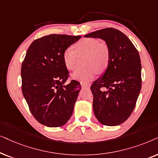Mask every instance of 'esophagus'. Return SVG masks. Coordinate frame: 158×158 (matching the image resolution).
Listing matches in <instances>:
<instances>
[{"label": "esophagus", "instance_id": "esophagus-1", "mask_svg": "<svg viewBox=\"0 0 158 158\" xmlns=\"http://www.w3.org/2000/svg\"><path fill=\"white\" fill-rule=\"evenodd\" d=\"M81 87L83 88H87L90 87L89 85H87V84H85V83H81Z\"/></svg>", "mask_w": 158, "mask_h": 158}]
</instances>
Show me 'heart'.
Listing matches in <instances>:
<instances>
[{"mask_svg":"<svg viewBox=\"0 0 158 158\" xmlns=\"http://www.w3.org/2000/svg\"><path fill=\"white\" fill-rule=\"evenodd\" d=\"M76 50L68 48L64 52V61L66 68L75 71L79 66V58H85L87 69H81L73 73V79L88 82L92 80L98 72H102L107 68L110 59L108 45L95 38H84L75 45Z\"/></svg>","mask_w":158,"mask_h":158,"instance_id":"1","label":"heart"}]
</instances>
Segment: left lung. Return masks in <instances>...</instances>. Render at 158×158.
<instances>
[{"instance_id":"left-lung-1","label":"left lung","mask_w":158,"mask_h":158,"mask_svg":"<svg viewBox=\"0 0 158 158\" xmlns=\"http://www.w3.org/2000/svg\"><path fill=\"white\" fill-rule=\"evenodd\" d=\"M85 37L103 40L110 51L106 72L90 87L94 115L103 125L121 124L133 112L142 87L138 50L127 35L114 28L100 29Z\"/></svg>"}]
</instances>
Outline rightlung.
Masks as SVG:
<instances>
[{
	"label": "right lung",
	"mask_w": 158,
	"mask_h": 158,
	"mask_svg": "<svg viewBox=\"0 0 158 158\" xmlns=\"http://www.w3.org/2000/svg\"><path fill=\"white\" fill-rule=\"evenodd\" d=\"M81 37L52 34L35 40L22 62L23 95L35 118L46 127H61L72 115L81 85L76 80L64 85L69 76L63 56Z\"/></svg>",
	"instance_id": "obj_1"
}]
</instances>
